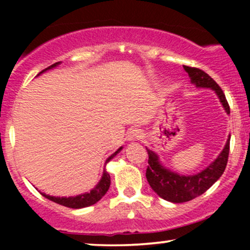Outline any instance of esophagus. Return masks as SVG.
<instances>
[{
  "label": "esophagus",
  "instance_id": "34e87169",
  "mask_svg": "<svg viewBox=\"0 0 250 250\" xmlns=\"http://www.w3.org/2000/svg\"><path fill=\"white\" fill-rule=\"evenodd\" d=\"M127 139H128V141H139V140L143 139L142 130L141 129H137V128L133 129V130L129 131Z\"/></svg>",
  "mask_w": 250,
  "mask_h": 250
}]
</instances>
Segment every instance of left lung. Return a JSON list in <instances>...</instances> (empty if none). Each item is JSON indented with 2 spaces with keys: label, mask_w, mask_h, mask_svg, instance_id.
<instances>
[{
  "label": "left lung",
  "mask_w": 250,
  "mask_h": 250,
  "mask_svg": "<svg viewBox=\"0 0 250 250\" xmlns=\"http://www.w3.org/2000/svg\"><path fill=\"white\" fill-rule=\"evenodd\" d=\"M183 68L190 77V82L197 88H209L215 91L223 109L229 115L230 108L219 84L207 73L199 68L188 67V65H183ZM229 142H230V135L227 139L225 148L222 149L219 156L207 168L195 175H180L171 171L170 169H167L165 166H162L157 154L147 148L149 166L146 171V177H147L149 186L160 197L173 203L187 202L200 196L205 191H207L225 171L227 162H228Z\"/></svg>",
  "instance_id": "1"
}]
</instances>
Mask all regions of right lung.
I'll use <instances>...</instances> for the list:
<instances>
[{"instance_id":"right-lung-1","label":"right lung","mask_w":250,"mask_h":250,"mask_svg":"<svg viewBox=\"0 0 250 250\" xmlns=\"http://www.w3.org/2000/svg\"><path fill=\"white\" fill-rule=\"evenodd\" d=\"M60 63L61 62L54 63V64H51L50 67L45 68L44 70H42L41 73H39V75L40 74L44 73V71L53 69V68L57 67V65H60ZM121 150H122V147H120L115 151V153L111 154L110 156L108 157L105 163H108L109 161H110V160L113 159L114 156H116V155L119 154ZM109 187H110V176H109L108 171L104 169V170H103V175H102L101 180H100V182L97 183V185L95 186V188L91 189L89 193L76 195V196H70V197H60V196L56 197V196H50V195H47L44 193H41V194L45 197V199L53 201V202H55V203H59V205H61V206H64V207L80 209V208H84V207H89V206L95 205L97 201H100L103 196H104L105 193L108 191Z\"/></svg>"}]
</instances>
